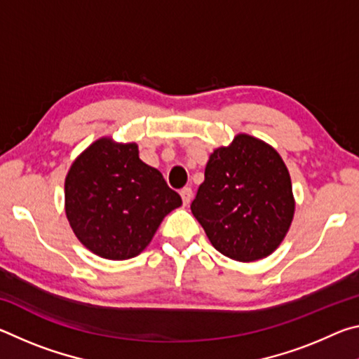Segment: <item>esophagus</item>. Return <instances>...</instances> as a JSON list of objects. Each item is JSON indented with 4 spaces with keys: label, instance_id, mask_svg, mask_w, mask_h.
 <instances>
[{
    "label": "esophagus",
    "instance_id": "obj_1",
    "mask_svg": "<svg viewBox=\"0 0 359 359\" xmlns=\"http://www.w3.org/2000/svg\"><path fill=\"white\" fill-rule=\"evenodd\" d=\"M180 196H182V201H184V205H188L191 203L193 199V190L191 188H182L180 190Z\"/></svg>",
    "mask_w": 359,
    "mask_h": 359
}]
</instances>
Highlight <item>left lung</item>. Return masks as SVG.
<instances>
[{
	"instance_id": "obj_1",
	"label": "left lung",
	"mask_w": 359,
	"mask_h": 359,
	"mask_svg": "<svg viewBox=\"0 0 359 359\" xmlns=\"http://www.w3.org/2000/svg\"><path fill=\"white\" fill-rule=\"evenodd\" d=\"M294 205L288 168L278 151L241 133L210 154L191 212L218 252L250 263L282 244Z\"/></svg>"
}]
</instances>
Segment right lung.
Listing matches in <instances>:
<instances>
[{
    "instance_id": "1",
    "label": "right lung",
    "mask_w": 359,
    "mask_h": 359,
    "mask_svg": "<svg viewBox=\"0 0 359 359\" xmlns=\"http://www.w3.org/2000/svg\"><path fill=\"white\" fill-rule=\"evenodd\" d=\"M182 198L163 174L139 158L135 142L100 137L79 155L65 179V212L83 247L101 258L137 257Z\"/></svg>"
}]
</instances>
